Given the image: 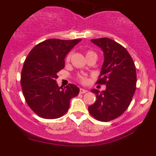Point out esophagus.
Masks as SVG:
<instances>
[{"instance_id": "esophagus-1", "label": "esophagus", "mask_w": 156, "mask_h": 156, "mask_svg": "<svg viewBox=\"0 0 156 156\" xmlns=\"http://www.w3.org/2000/svg\"><path fill=\"white\" fill-rule=\"evenodd\" d=\"M87 90H86V89H80V94H85V93H86L87 92Z\"/></svg>"}]
</instances>
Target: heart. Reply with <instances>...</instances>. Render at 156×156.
<instances>
[{
  "mask_svg": "<svg viewBox=\"0 0 156 156\" xmlns=\"http://www.w3.org/2000/svg\"><path fill=\"white\" fill-rule=\"evenodd\" d=\"M92 56L97 57V54L95 53L94 51H91V50L87 51H86V58L92 57ZM70 59H71V54H69L66 57V62H70ZM77 80H78V81H79L80 83H81L82 84H86V83H87V82H88L87 77L84 76H81V75H78V77H77Z\"/></svg>",
  "mask_w": 156,
  "mask_h": 156,
  "instance_id": "1",
  "label": "heart"
}]
</instances>
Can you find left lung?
<instances>
[{
	"label": "left lung",
	"mask_w": 156,
	"mask_h": 156,
	"mask_svg": "<svg viewBox=\"0 0 156 156\" xmlns=\"http://www.w3.org/2000/svg\"><path fill=\"white\" fill-rule=\"evenodd\" d=\"M91 41L104 53V62L97 83L106 85V89L101 93L91 90L96 94L97 100L88 109L98 121H110L121 115L132 102L136 90V67L127 50L115 41L101 37Z\"/></svg>",
	"instance_id": "1"
}]
</instances>
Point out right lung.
<instances>
[{"instance_id":"1","label":"right lung","mask_w":156,"mask_h":156,"mask_svg":"<svg viewBox=\"0 0 156 156\" xmlns=\"http://www.w3.org/2000/svg\"><path fill=\"white\" fill-rule=\"evenodd\" d=\"M81 39H48L37 44L24 61L21 86L26 102L43 119H55L66 113L70 101L79 94L74 84L57 83V73L65 67V58Z\"/></svg>"}]
</instances>
